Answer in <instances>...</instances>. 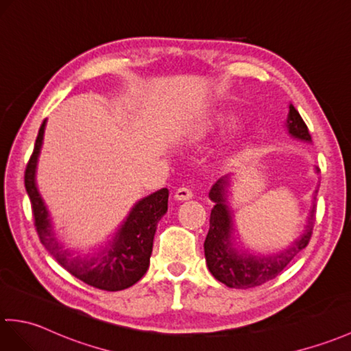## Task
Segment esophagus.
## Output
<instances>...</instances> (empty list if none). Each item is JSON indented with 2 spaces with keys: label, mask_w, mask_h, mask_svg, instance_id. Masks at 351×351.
<instances>
[{
  "label": "esophagus",
  "mask_w": 351,
  "mask_h": 351,
  "mask_svg": "<svg viewBox=\"0 0 351 351\" xmlns=\"http://www.w3.org/2000/svg\"><path fill=\"white\" fill-rule=\"evenodd\" d=\"M193 197V191L189 189V186H181V189H178L175 193V199L176 200H190Z\"/></svg>",
  "instance_id": "esophagus-1"
}]
</instances>
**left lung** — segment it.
<instances>
[{"instance_id": "8db88e82", "label": "left lung", "mask_w": 351, "mask_h": 351, "mask_svg": "<svg viewBox=\"0 0 351 351\" xmlns=\"http://www.w3.org/2000/svg\"><path fill=\"white\" fill-rule=\"evenodd\" d=\"M286 127L291 137L299 138L302 142H311L308 127L293 104H290L289 108ZM315 170L317 173L320 172L319 167H315ZM230 184V175H224L218 179L209 191V199L214 202V208L210 210L209 232L206 234L205 245H203L205 247L206 265L209 272L215 276V280L230 289L262 286L263 282L274 280L276 275H280L291 260L298 256V252L308 245L314 229L315 205L309 210L304 233L296 241H293L289 247L272 256H256L251 254L250 251L236 248L233 238L234 215L229 200H227Z\"/></svg>"}]
</instances>
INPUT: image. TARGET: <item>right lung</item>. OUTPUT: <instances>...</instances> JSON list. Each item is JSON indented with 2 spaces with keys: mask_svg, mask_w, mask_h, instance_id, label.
<instances>
[{
  "mask_svg": "<svg viewBox=\"0 0 351 351\" xmlns=\"http://www.w3.org/2000/svg\"><path fill=\"white\" fill-rule=\"evenodd\" d=\"M45 125L46 119L38 130L34 151L25 169V189L40 242L65 271L88 286L108 291L132 287L149 267L154 234L161 217L167 213L169 190L161 189L138 200L104 248L94 254H73L56 239L51 215L36 184V170L43 145Z\"/></svg>",
  "mask_w": 351,
  "mask_h": 351,
  "instance_id": "obj_1",
  "label": "right lung"
}]
</instances>
